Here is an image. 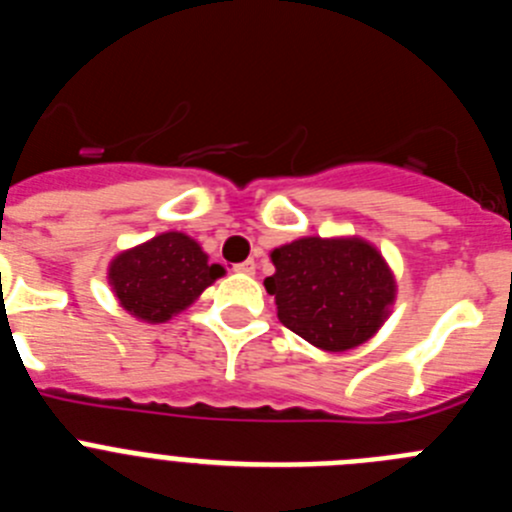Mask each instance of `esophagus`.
I'll return each instance as SVG.
<instances>
[{"mask_svg": "<svg viewBox=\"0 0 512 512\" xmlns=\"http://www.w3.org/2000/svg\"><path fill=\"white\" fill-rule=\"evenodd\" d=\"M235 271H238V274H256V264L248 259V261H243V264L235 266Z\"/></svg>", "mask_w": 512, "mask_h": 512, "instance_id": "34e87169", "label": "esophagus"}]
</instances>
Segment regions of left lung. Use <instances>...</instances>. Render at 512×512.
<instances>
[{
  "mask_svg": "<svg viewBox=\"0 0 512 512\" xmlns=\"http://www.w3.org/2000/svg\"><path fill=\"white\" fill-rule=\"evenodd\" d=\"M264 287L292 333L323 351H348L374 336L395 302V277L361 238H300L271 251Z\"/></svg>",
  "mask_w": 512,
  "mask_h": 512,
  "instance_id": "1",
  "label": "left lung"
}]
</instances>
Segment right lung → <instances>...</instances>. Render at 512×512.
Returning <instances> with one entry per match:
<instances>
[{
  "instance_id": "add662e5",
  "label": "right lung",
  "mask_w": 512,
  "mask_h": 512,
  "mask_svg": "<svg viewBox=\"0 0 512 512\" xmlns=\"http://www.w3.org/2000/svg\"><path fill=\"white\" fill-rule=\"evenodd\" d=\"M200 243L184 233H161L143 246L122 251L110 264V284L120 305L146 323H166L223 277Z\"/></svg>"
}]
</instances>
